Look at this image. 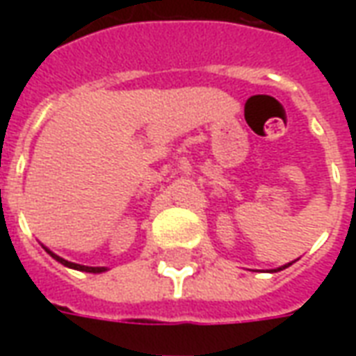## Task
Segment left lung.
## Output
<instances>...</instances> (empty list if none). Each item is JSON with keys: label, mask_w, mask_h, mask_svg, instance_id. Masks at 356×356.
<instances>
[{"label": "left lung", "mask_w": 356, "mask_h": 356, "mask_svg": "<svg viewBox=\"0 0 356 356\" xmlns=\"http://www.w3.org/2000/svg\"><path fill=\"white\" fill-rule=\"evenodd\" d=\"M290 265H291V263H288V265H284V267H280V268H278V270H282V268H286V267H290ZM275 273H276V270H275Z\"/></svg>", "instance_id": "obj_1"}]
</instances>
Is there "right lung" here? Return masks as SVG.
Here are the masks:
<instances>
[{"label": "right lung", "mask_w": 356, "mask_h": 356, "mask_svg": "<svg viewBox=\"0 0 356 356\" xmlns=\"http://www.w3.org/2000/svg\"><path fill=\"white\" fill-rule=\"evenodd\" d=\"M47 254L51 255V257H55L58 263H63L65 267H70V268H76V270H86V273H102V270H106L104 267H88V265H78V263H70L66 261V259H63V257H58V255H55L53 252H49L47 250Z\"/></svg>", "instance_id": "obj_1"}]
</instances>
